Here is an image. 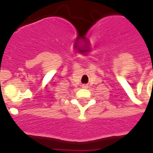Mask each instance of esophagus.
Instances as JSON below:
<instances>
[{"label":"esophagus","instance_id":"1","mask_svg":"<svg viewBox=\"0 0 153 153\" xmlns=\"http://www.w3.org/2000/svg\"><path fill=\"white\" fill-rule=\"evenodd\" d=\"M82 88H87V85H82Z\"/></svg>","mask_w":153,"mask_h":153}]
</instances>
